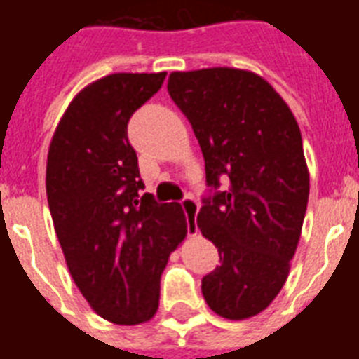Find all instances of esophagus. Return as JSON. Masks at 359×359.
<instances>
[{"label": "esophagus", "mask_w": 359, "mask_h": 359, "mask_svg": "<svg viewBox=\"0 0 359 359\" xmlns=\"http://www.w3.org/2000/svg\"><path fill=\"white\" fill-rule=\"evenodd\" d=\"M180 205H182L184 215H187L188 233H194L196 231V213H198V210H200V205H198V202H196L194 198H190V196H187V198L180 202Z\"/></svg>", "instance_id": "34e87169"}]
</instances>
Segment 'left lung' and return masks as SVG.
Segmentation results:
<instances>
[{
	"label": "left lung",
	"instance_id": "1",
	"mask_svg": "<svg viewBox=\"0 0 359 359\" xmlns=\"http://www.w3.org/2000/svg\"><path fill=\"white\" fill-rule=\"evenodd\" d=\"M167 90L205 159L210 194L196 225L215 244L219 265L202 278L203 298L217 316L248 319L280 292L300 241L309 196L300 126L250 71L171 73Z\"/></svg>",
	"mask_w": 359,
	"mask_h": 359
}]
</instances>
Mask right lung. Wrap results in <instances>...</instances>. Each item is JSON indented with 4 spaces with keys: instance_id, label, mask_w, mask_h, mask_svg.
Returning a JSON list of instances; mask_svg holds the SVG:
<instances>
[{
    "instance_id": "add662e5",
    "label": "right lung",
    "mask_w": 359,
    "mask_h": 359,
    "mask_svg": "<svg viewBox=\"0 0 359 359\" xmlns=\"http://www.w3.org/2000/svg\"><path fill=\"white\" fill-rule=\"evenodd\" d=\"M167 73H115L81 90L51 138L46 192L67 267L97 316L138 325L156 316L159 278L187 236L179 203L140 196L126 126Z\"/></svg>"
}]
</instances>
